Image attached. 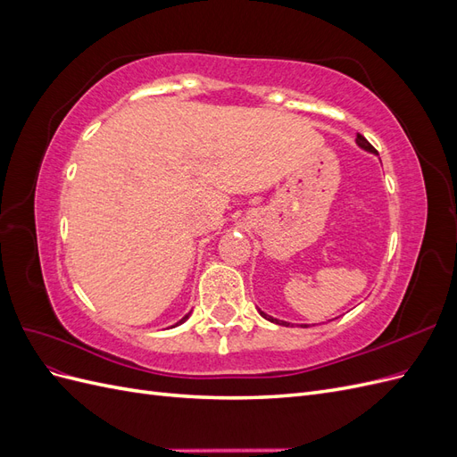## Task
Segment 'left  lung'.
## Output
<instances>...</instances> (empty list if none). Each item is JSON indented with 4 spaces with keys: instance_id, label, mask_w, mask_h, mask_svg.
<instances>
[{
    "instance_id": "8db88e82",
    "label": "left lung",
    "mask_w": 457,
    "mask_h": 457,
    "mask_svg": "<svg viewBox=\"0 0 457 457\" xmlns=\"http://www.w3.org/2000/svg\"><path fill=\"white\" fill-rule=\"evenodd\" d=\"M356 145L361 146L362 150H366V152H371V154H378V150L373 148V146L364 139V137H362L361 133L356 135ZM259 314H261L262 318H267L269 322H274V324H278V326H286V328H289V322H286V320H278V318H272V316H269L267 312H262V311H259ZM305 326H307V324H305Z\"/></svg>"
}]
</instances>
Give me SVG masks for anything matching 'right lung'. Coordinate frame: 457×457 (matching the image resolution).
I'll list each match as a JSON object with an SVG mask.
<instances>
[{"label":"right lung","mask_w":457,"mask_h":457,"mask_svg":"<svg viewBox=\"0 0 457 457\" xmlns=\"http://www.w3.org/2000/svg\"><path fill=\"white\" fill-rule=\"evenodd\" d=\"M188 316H190V312H188V314H185V316H183V318H181V320H179V322H177V324H173V326H171V328H175V326H179V324H183V322H187V320H188Z\"/></svg>","instance_id":"right-lung-1"}]
</instances>
